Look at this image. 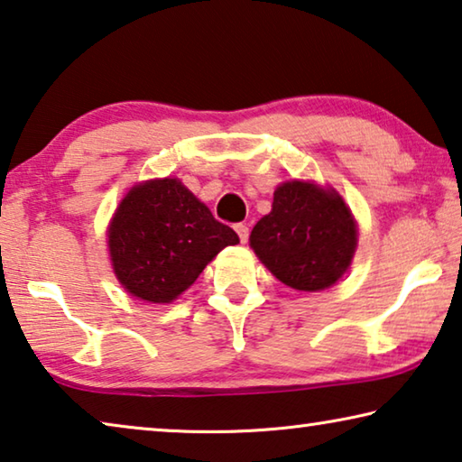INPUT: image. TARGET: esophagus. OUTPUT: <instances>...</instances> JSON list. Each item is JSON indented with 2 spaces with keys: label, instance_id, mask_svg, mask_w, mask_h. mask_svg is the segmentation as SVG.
I'll use <instances>...</instances> for the list:
<instances>
[{
  "label": "esophagus",
  "instance_id": "esophagus-1",
  "mask_svg": "<svg viewBox=\"0 0 462 462\" xmlns=\"http://www.w3.org/2000/svg\"><path fill=\"white\" fill-rule=\"evenodd\" d=\"M236 231H237V236L241 239V244H245V241L249 239V226L245 223H237Z\"/></svg>",
  "mask_w": 462,
  "mask_h": 462
}]
</instances>
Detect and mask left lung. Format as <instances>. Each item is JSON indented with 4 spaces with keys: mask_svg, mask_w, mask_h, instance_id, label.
<instances>
[{
    "mask_svg": "<svg viewBox=\"0 0 462 462\" xmlns=\"http://www.w3.org/2000/svg\"><path fill=\"white\" fill-rule=\"evenodd\" d=\"M278 281L297 291H323L342 278L356 249V223L334 190L286 181L274 192L270 215L249 236Z\"/></svg>",
    "mask_w": 462,
    "mask_h": 462,
    "instance_id": "1",
    "label": "left lung"
}]
</instances>
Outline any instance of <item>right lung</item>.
<instances>
[{
	"label": "right lung",
	"instance_id": "right-lung-1",
	"mask_svg": "<svg viewBox=\"0 0 462 462\" xmlns=\"http://www.w3.org/2000/svg\"><path fill=\"white\" fill-rule=\"evenodd\" d=\"M110 258L120 284L149 302H170L237 233L181 186L165 178L134 186L110 225Z\"/></svg>",
	"mask_w": 462,
	"mask_h": 462
}]
</instances>
